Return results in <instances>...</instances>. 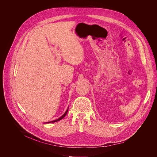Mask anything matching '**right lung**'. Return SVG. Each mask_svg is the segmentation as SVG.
Returning <instances> with one entry per match:
<instances>
[{
	"mask_svg": "<svg viewBox=\"0 0 157 157\" xmlns=\"http://www.w3.org/2000/svg\"><path fill=\"white\" fill-rule=\"evenodd\" d=\"M68 109H69V107L67 108V110L66 111V112L62 115V116L60 117H59V119H56V120H54V121H51V122H46V123H51V122H57V121H60V120H61L62 119H63L66 116V114H67V112H68Z\"/></svg>",
	"mask_w": 157,
	"mask_h": 157,
	"instance_id": "1",
	"label": "right lung"
}]
</instances>
